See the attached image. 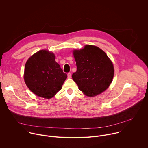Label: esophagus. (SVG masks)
<instances>
[{"label":"esophagus","mask_w":148,"mask_h":148,"mask_svg":"<svg viewBox=\"0 0 148 148\" xmlns=\"http://www.w3.org/2000/svg\"><path fill=\"white\" fill-rule=\"evenodd\" d=\"M67 76H68V79H70V78L71 77V73H68V75H67Z\"/></svg>","instance_id":"esophagus-1"}]
</instances>
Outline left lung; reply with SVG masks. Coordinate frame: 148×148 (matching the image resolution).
I'll list each match as a JSON object with an SVG mask.
<instances>
[{
	"label": "left lung",
	"instance_id": "8db88e82",
	"mask_svg": "<svg viewBox=\"0 0 148 148\" xmlns=\"http://www.w3.org/2000/svg\"><path fill=\"white\" fill-rule=\"evenodd\" d=\"M73 55L77 70L72 79L79 90L89 97L105 91L114 76L113 64L106 53L97 47L86 45L83 49L74 51Z\"/></svg>",
	"mask_w": 148,
	"mask_h": 148
}]
</instances>
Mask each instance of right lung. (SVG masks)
I'll use <instances>...</instances> for the list:
<instances>
[{"instance_id": "add662e5", "label": "right lung", "mask_w": 148, "mask_h": 148, "mask_svg": "<svg viewBox=\"0 0 148 148\" xmlns=\"http://www.w3.org/2000/svg\"><path fill=\"white\" fill-rule=\"evenodd\" d=\"M67 77L55 55L41 50L33 55L26 62L24 79L31 92L38 96L51 99L61 90Z\"/></svg>"}]
</instances>
